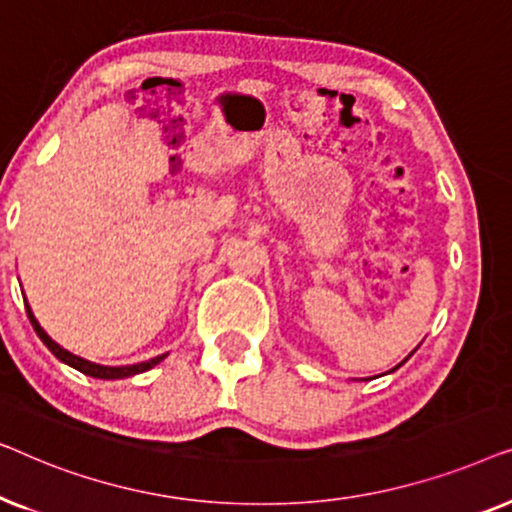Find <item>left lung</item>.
Listing matches in <instances>:
<instances>
[{
  "instance_id": "obj_1",
  "label": "left lung",
  "mask_w": 512,
  "mask_h": 512,
  "mask_svg": "<svg viewBox=\"0 0 512 512\" xmlns=\"http://www.w3.org/2000/svg\"><path fill=\"white\" fill-rule=\"evenodd\" d=\"M415 352H417V349H415ZM410 356H412V352H410ZM396 368H398V366H396ZM396 368H394V370H396Z\"/></svg>"
}]
</instances>
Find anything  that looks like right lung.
I'll list each match as a JSON object with an SVG mask.
<instances>
[{
  "label": "right lung",
  "mask_w": 512,
  "mask_h": 512,
  "mask_svg": "<svg viewBox=\"0 0 512 512\" xmlns=\"http://www.w3.org/2000/svg\"><path fill=\"white\" fill-rule=\"evenodd\" d=\"M25 310H27V317H30V324L34 331H37V335L41 338V342L51 349V352L55 354V359H60L62 363H67V366H72L79 370V373L88 375V377H97V380H123V377H132V375H139L144 373V370H151L153 366H158L160 361L165 359L167 354H160V356H153V359L149 361H142V363H132V366H100V363H93L88 359H81V356H76L72 352H67L65 347H60L58 342H55L51 335H48L44 328H41V324L37 321V317H34L32 307L27 305V298H25Z\"/></svg>",
  "instance_id": "add662e5"
}]
</instances>
